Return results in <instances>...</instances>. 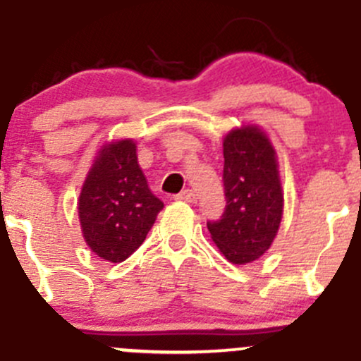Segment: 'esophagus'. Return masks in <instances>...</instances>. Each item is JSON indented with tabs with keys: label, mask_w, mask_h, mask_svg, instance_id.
Wrapping results in <instances>:
<instances>
[{
	"label": "esophagus",
	"mask_w": 361,
	"mask_h": 361,
	"mask_svg": "<svg viewBox=\"0 0 361 361\" xmlns=\"http://www.w3.org/2000/svg\"><path fill=\"white\" fill-rule=\"evenodd\" d=\"M176 201H183V202H195L197 201V194H195L194 190H190V188H187V190H183L181 194H178Z\"/></svg>",
	"instance_id": "1"
}]
</instances>
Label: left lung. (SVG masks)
<instances>
[{"label":"left lung","instance_id":"1","mask_svg":"<svg viewBox=\"0 0 361 361\" xmlns=\"http://www.w3.org/2000/svg\"><path fill=\"white\" fill-rule=\"evenodd\" d=\"M225 206L220 220L207 221L211 239L235 265L255 262L278 235L283 218L278 154L255 123L232 129L224 137Z\"/></svg>","mask_w":361,"mask_h":361}]
</instances>
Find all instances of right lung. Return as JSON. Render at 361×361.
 Wrapping results in <instances>:
<instances>
[{"instance_id": "obj_1", "label": "right lung", "mask_w": 361, "mask_h": 361, "mask_svg": "<svg viewBox=\"0 0 361 361\" xmlns=\"http://www.w3.org/2000/svg\"><path fill=\"white\" fill-rule=\"evenodd\" d=\"M162 207L137 164L136 141L103 145L78 197L80 227L90 251L113 264L123 262L143 245Z\"/></svg>"}]
</instances>
